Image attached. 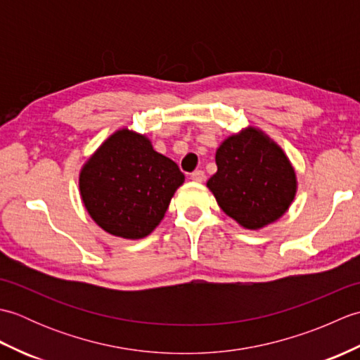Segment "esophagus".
Listing matches in <instances>:
<instances>
[{
  "mask_svg": "<svg viewBox=\"0 0 360 360\" xmlns=\"http://www.w3.org/2000/svg\"><path fill=\"white\" fill-rule=\"evenodd\" d=\"M204 178H205V176H204L202 170H196V172H193L192 174H190V179L195 181V182H202Z\"/></svg>",
  "mask_w": 360,
  "mask_h": 360,
  "instance_id": "1",
  "label": "esophagus"
}]
</instances>
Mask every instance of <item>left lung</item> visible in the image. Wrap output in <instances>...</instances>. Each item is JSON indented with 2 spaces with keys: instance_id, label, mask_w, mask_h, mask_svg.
Segmentation results:
<instances>
[{
  "instance_id": "1",
  "label": "left lung",
  "mask_w": 360,
  "mask_h": 360,
  "mask_svg": "<svg viewBox=\"0 0 360 360\" xmlns=\"http://www.w3.org/2000/svg\"><path fill=\"white\" fill-rule=\"evenodd\" d=\"M218 170L207 187L227 217L258 231L280 219L297 195V174L286 153L263 129L246 127L217 150Z\"/></svg>"
}]
</instances>
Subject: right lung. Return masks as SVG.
<instances>
[{"instance_id": "right-lung-1", "label": "right lung", "mask_w": 360, "mask_h": 360, "mask_svg": "<svg viewBox=\"0 0 360 360\" xmlns=\"http://www.w3.org/2000/svg\"><path fill=\"white\" fill-rule=\"evenodd\" d=\"M186 176L145 134L119 128L101 143L79 174L82 202L106 233L125 240L148 236L164 219Z\"/></svg>"}]
</instances>
